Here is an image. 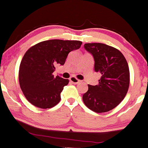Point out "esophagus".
<instances>
[{"mask_svg": "<svg viewBox=\"0 0 148 148\" xmlns=\"http://www.w3.org/2000/svg\"><path fill=\"white\" fill-rule=\"evenodd\" d=\"M69 80H70V82H71L72 84H79L80 82L79 80L77 79H76L75 77H71Z\"/></svg>", "mask_w": 148, "mask_h": 148, "instance_id": "34e87169", "label": "esophagus"}]
</instances>
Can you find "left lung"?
Listing matches in <instances>:
<instances>
[{"instance_id": "1", "label": "left lung", "mask_w": 148, "mask_h": 148, "mask_svg": "<svg viewBox=\"0 0 148 148\" xmlns=\"http://www.w3.org/2000/svg\"><path fill=\"white\" fill-rule=\"evenodd\" d=\"M84 49L92 55L95 71L102 74L99 84L88 85L83 95L85 105L97 113L106 112L123 100L130 85V71L125 56L112 46L92 43L85 44Z\"/></svg>"}]
</instances>
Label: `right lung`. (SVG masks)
<instances>
[{"mask_svg":"<svg viewBox=\"0 0 148 148\" xmlns=\"http://www.w3.org/2000/svg\"><path fill=\"white\" fill-rule=\"evenodd\" d=\"M79 41L52 39L36 44L26 52L19 68L21 89L27 100L41 109L60 102L61 92L68 79L53 77L56 66L64 65L69 53L81 47Z\"/></svg>","mask_w":148,"mask_h":148,"instance_id":"right-lung-1","label":"right lung"}]
</instances>
